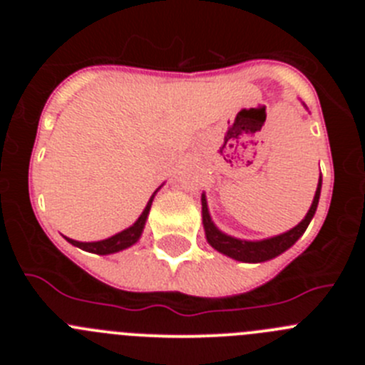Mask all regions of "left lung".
I'll use <instances>...</instances> for the list:
<instances>
[{
    "mask_svg": "<svg viewBox=\"0 0 365 365\" xmlns=\"http://www.w3.org/2000/svg\"><path fill=\"white\" fill-rule=\"evenodd\" d=\"M320 190H322V179L318 180V188H316L314 199H312V205L309 208L307 215L302 219V222H298L294 228H291L285 234L274 235V237H269V240H261V241H245L237 240V237H232V235H227L225 232L219 230L217 227L212 221L210 214H208V205H206V197L202 193L201 202H202V225H205V234L206 241L212 245V247L217 250V252L225 254V256L232 257V259L245 261V263H261V261H269L272 257L279 256L291 248L296 241L303 235V232L307 230L309 222L314 217V212L318 208V201H320Z\"/></svg>",
    "mask_w": 365,
    "mask_h": 365,
    "instance_id": "obj_1",
    "label": "left lung"
}]
</instances>
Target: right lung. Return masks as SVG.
Wrapping results in <instances>:
<instances>
[{"label":"right lung","mask_w":365,"mask_h":365,"mask_svg":"<svg viewBox=\"0 0 365 365\" xmlns=\"http://www.w3.org/2000/svg\"><path fill=\"white\" fill-rule=\"evenodd\" d=\"M157 192H159V188L155 190L153 195H151L150 201H148L146 208H144L143 214H140V217H138L130 228H125V230H122V232H118V234L111 235V237H108V240L91 241V243H82V241H74V240H69V237H66V240L69 241L71 245H74V247H78V248H82V250H86V252L100 254V256L120 252V250H124V248H128V247H131V245L137 243L138 237L143 235L144 225H146L148 214H150L151 202H153V197H155V193H157Z\"/></svg>","instance_id":"obj_1"}]
</instances>
